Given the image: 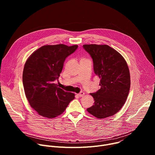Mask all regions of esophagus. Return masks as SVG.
Masks as SVG:
<instances>
[{
	"instance_id": "obj_1",
	"label": "esophagus",
	"mask_w": 155,
	"mask_h": 155,
	"mask_svg": "<svg viewBox=\"0 0 155 155\" xmlns=\"http://www.w3.org/2000/svg\"><path fill=\"white\" fill-rule=\"evenodd\" d=\"M79 97H83L84 95V92H80L79 94H78Z\"/></svg>"
}]
</instances>
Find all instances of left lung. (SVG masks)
Listing matches in <instances>:
<instances>
[{
    "mask_svg": "<svg viewBox=\"0 0 155 155\" xmlns=\"http://www.w3.org/2000/svg\"><path fill=\"white\" fill-rule=\"evenodd\" d=\"M93 61L94 71L100 78V89L90 94L94 102L87 111L103 119L117 114L124 104L130 86V73L126 61L117 51L107 45H83Z\"/></svg>",
    "mask_w": 155,
    "mask_h": 155,
    "instance_id": "obj_1",
    "label": "left lung"
}]
</instances>
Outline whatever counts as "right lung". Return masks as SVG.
I'll return each mask as SVG.
<instances>
[{
    "label": "right lung",
    "mask_w": 155,
    "mask_h": 155,
    "mask_svg": "<svg viewBox=\"0 0 155 155\" xmlns=\"http://www.w3.org/2000/svg\"><path fill=\"white\" fill-rule=\"evenodd\" d=\"M78 45L59 44L44 45L27 59L23 73V83L26 98L38 115L48 118L62 114L75 98V94L58 87V80L65 58Z\"/></svg>",
    "instance_id": "1"
}]
</instances>
